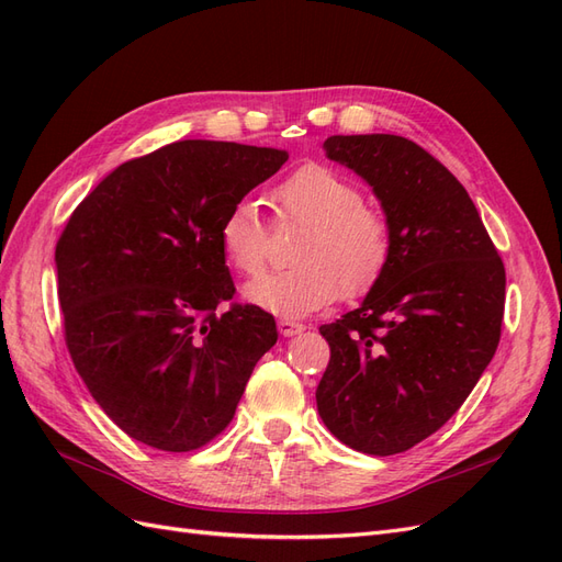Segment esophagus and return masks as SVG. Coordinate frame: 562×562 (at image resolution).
I'll return each mask as SVG.
<instances>
[{
    "label": "esophagus",
    "instance_id": "esophagus-1",
    "mask_svg": "<svg viewBox=\"0 0 562 562\" xmlns=\"http://www.w3.org/2000/svg\"><path fill=\"white\" fill-rule=\"evenodd\" d=\"M279 330H281V335H285V337H293V335H300V333L304 330V323L291 321V318H281V321H279Z\"/></svg>",
    "mask_w": 562,
    "mask_h": 562
}]
</instances>
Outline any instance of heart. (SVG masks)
I'll return each instance as SVG.
<instances>
[{
	"mask_svg": "<svg viewBox=\"0 0 562 562\" xmlns=\"http://www.w3.org/2000/svg\"><path fill=\"white\" fill-rule=\"evenodd\" d=\"M279 223L307 227L291 252L295 267L262 274L246 285L258 307L302 318L328 307L339 295L356 297L375 285L391 262L394 234L378 209L363 203V192L342 173L323 164H304L274 192ZM220 248L239 274L265 269L269 232L252 199L232 203L220 223Z\"/></svg>",
	"mask_w": 562,
	"mask_h": 562,
	"instance_id": "1",
	"label": "heart"
}]
</instances>
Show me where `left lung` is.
<instances>
[{
	"label": "left lung",
	"instance_id": "obj_1",
	"mask_svg": "<svg viewBox=\"0 0 562 562\" xmlns=\"http://www.w3.org/2000/svg\"><path fill=\"white\" fill-rule=\"evenodd\" d=\"M323 149L375 190L394 252L361 307L318 328V415L353 450L398 454L443 427L495 356L504 262L462 182L417 143L330 135Z\"/></svg>",
	"mask_w": 562,
	"mask_h": 562
}]
</instances>
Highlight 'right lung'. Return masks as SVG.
Instances as JSON below:
<instances>
[{
  "label": "right lung",
  "instance_id": "right-lung-1",
  "mask_svg": "<svg viewBox=\"0 0 562 562\" xmlns=\"http://www.w3.org/2000/svg\"><path fill=\"white\" fill-rule=\"evenodd\" d=\"M283 149L178 140L112 171L56 244L70 359L119 429L166 452L227 429L277 321L236 293L220 248L232 203L274 176Z\"/></svg>",
  "mask_w": 562,
  "mask_h": 562
}]
</instances>
